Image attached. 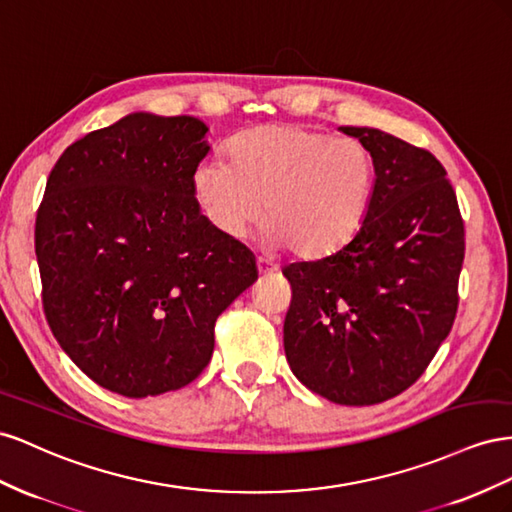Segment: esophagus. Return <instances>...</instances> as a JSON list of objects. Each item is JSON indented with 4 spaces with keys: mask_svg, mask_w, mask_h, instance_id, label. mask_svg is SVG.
<instances>
[{
    "mask_svg": "<svg viewBox=\"0 0 512 512\" xmlns=\"http://www.w3.org/2000/svg\"><path fill=\"white\" fill-rule=\"evenodd\" d=\"M257 270H259V274L261 276H268V274H274L276 270H279V268H276L274 264H272V261H268V259H257Z\"/></svg>",
    "mask_w": 512,
    "mask_h": 512,
    "instance_id": "esophagus-1",
    "label": "esophagus"
}]
</instances>
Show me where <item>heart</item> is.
<instances>
[{"label":"heart","instance_id":"1","mask_svg":"<svg viewBox=\"0 0 512 512\" xmlns=\"http://www.w3.org/2000/svg\"><path fill=\"white\" fill-rule=\"evenodd\" d=\"M191 182L201 212L223 236L244 238L264 212L268 248L319 259L360 231L375 191V160L360 141L270 124L233 137L229 163L201 160Z\"/></svg>","mask_w":512,"mask_h":512}]
</instances>
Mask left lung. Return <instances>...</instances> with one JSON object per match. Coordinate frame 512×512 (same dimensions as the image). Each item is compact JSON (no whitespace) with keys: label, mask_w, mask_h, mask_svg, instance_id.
Segmentation results:
<instances>
[{"label":"left lung","mask_w":512,"mask_h":512,"mask_svg":"<svg viewBox=\"0 0 512 512\" xmlns=\"http://www.w3.org/2000/svg\"><path fill=\"white\" fill-rule=\"evenodd\" d=\"M375 160L367 218L341 251L283 268L291 371L339 405L397 397L425 373L457 313L463 221L431 152L379 128L339 126Z\"/></svg>","instance_id":"obj_1"}]
</instances>
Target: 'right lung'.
Segmentation results:
<instances>
[{"mask_svg":"<svg viewBox=\"0 0 512 512\" xmlns=\"http://www.w3.org/2000/svg\"><path fill=\"white\" fill-rule=\"evenodd\" d=\"M191 115H124L57 160L36 216L53 337L102 388L143 399L206 369L214 324L257 281L255 255L201 214L193 171L210 154Z\"/></svg>","mask_w":512,"mask_h":512,"instance_id":"right-lung-1","label":"right lung"}]
</instances>
